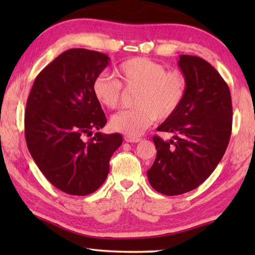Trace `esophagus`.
<instances>
[{"instance_id":"34e87169","label":"esophagus","mask_w":255,"mask_h":255,"mask_svg":"<svg viewBox=\"0 0 255 255\" xmlns=\"http://www.w3.org/2000/svg\"><path fill=\"white\" fill-rule=\"evenodd\" d=\"M125 140H126L127 143H138V141H140V138L131 137V136H125Z\"/></svg>"}]
</instances>
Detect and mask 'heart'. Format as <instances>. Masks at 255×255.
<instances>
[{"label":"heart","mask_w":255,"mask_h":255,"mask_svg":"<svg viewBox=\"0 0 255 255\" xmlns=\"http://www.w3.org/2000/svg\"><path fill=\"white\" fill-rule=\"evenodd\" d=\"M116 74L128 89H138L136 108L123 110L111 118V127L127 136H139L154 124L155 119L172 117L184 101L187 80L182 73L167 71L157 62L145 57H135L123 62ZM122 83L105 73L92 82V93L101 106L114 109L122 97Z\"/></svg>","instance_id":"heart-1"}]
</instances>
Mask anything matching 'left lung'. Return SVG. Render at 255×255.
Segmentation results:
<instances>
[{"label": "left lung", "instance_id": "8db88e82", "mask_svg": "<svg viewBox=\"0 0 255 255\" xmlns=\"http://www.w3.org/2000/svg\"><path fill=\"white\" fill-rule=\"evenodd\" d=\"M187 80L184 101L157 127L173 139L154 136L157 149L148 181L157 192L176 196L204 182L221 162L232 132V98L226 82L208 62L181 55L178 62Z\"/></svg>", "mask_w": 255, "mask_h": 255}]
</instances>
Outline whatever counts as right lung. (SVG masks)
<instances>
[{
    "instance_id": "add662e5",
    "label": "right lung",
    "mask_w": 255,
    "mask_h": 255,
    "mask_svg": "<svg viewBox=\"0 0 255 255\" xmlns=\"http://www.w3.org/2000/svg\"><path fill=\"white\" fill-rule=\"evenodd\" d=\"M99 51L68 49L33 82L24 114L30 154L49 182L73 196L90 195L109 173V161L123 143L120 133L92 130L107 118L92 93V82L109 64Z\"/></svg>"
}]
</instances>
